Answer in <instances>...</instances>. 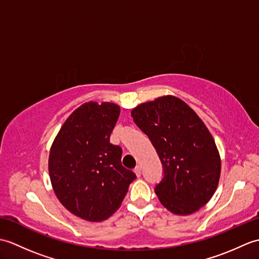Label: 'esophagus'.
<instances>
[{
    "mask_svg": "<svg viewBox=\"0 0 259 259\" xmlns=\"http://www.w3.org/2000/svg\"><path fill=\"white\" fill-rule=\"evenodd\" d=\"M135 172H136L137 176H138V177H140V176H141V166H139V164H138V166L135 168Z\"/></svg>",
    "mask_w": 259,
    "mask_h": 259,
    "instance_id": "obj_1",
    "label": "esophagus"
}]
</instances>
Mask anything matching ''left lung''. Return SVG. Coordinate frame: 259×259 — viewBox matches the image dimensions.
Returning <instances> with one entry per match:
<instances>
[{
  "instance_id": "1",
  "label": "left lung",
  "mask_w": 259,
  "mask_h": 259,
  "mask_svg": "<svg viewBox=\"0 0 259 259\" xmlns=\"http://www.w3.org/2000/svg\"><path fill=\"white\" fill-rule=\"evenodd\" d=\"M131 115L162 163L163 177L155 188L162 205L177 214L205 206L218 186L221 157L201 119L172 96L142 103Z\"/></svg>"
}]
</instances>
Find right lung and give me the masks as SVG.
I'll list each match as a JSON object with an SVG mask.
<instances>
[{"mask_svg":"<svg viewBox=\"0 0 259 259\" xmlns=\"http://www.w3.org/2000/svg\"><path fill=\"white\" fill-rule=\"evenodd\" d=\"M120 114L114 103L88 102L73 111L54 140L49 174L60 202L82 219L101 222L117 210L136 179L110 144Z\"/></svg>","mask_w":259,"mask_h":259,"instance_id":"add662e5","label":"right lung"}]
</instances>
